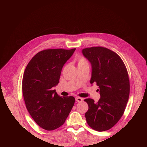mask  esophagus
Returning a JSON list of instances; mask_svg holds the SVG:
<instances>
[{
	"label": "esophagus",
	"mask_w": 147,
	"mask_h": 147,
	"mask_svg": "<svg viewBox=\"0 0 147 147\" xmlns=\"http://www.w3.org/2000/svg\"><path fill=\"white\" fill-rule=\"evenodd\" d=\"M75 100H76L78 102H81L83 100V99L81 98V97H76V98H75Z\"/></svg>",
	"instance_id": "1"
}]
</instances>
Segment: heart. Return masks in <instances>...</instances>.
Here are the masks:
<instances>
[{
  "instance_id": "1",
  "label": "heart",
  "mask_w": 147,
  "mask_h": 147,
  "mask_svg": "<svg viewBox=\"0 0 147 147\" xmlns=\"http://www.w3.org/2000/svg\"><path fill=\"white\" fill-rule=\"evenodd\" d=\"M83 64H88V61L85 59L83 58V57H81V58H80L79 60H78V65H83Z\"/></svg>"
}]
</instances>
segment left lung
Returning <instances> with one entry per match:
<instances>
[{
    "label": "left lung",
    "instance_id": "obj_1",
    "mask_svg": "<svg viewBox=\"0 0 147 147\" xmlns=\"http://www.w3.org/2000/svg\"><path fill=\"white\" fill-rule=\"evenodd\" d=\"M82 53L91 65L90 83L97 84L100 95L97 102L84 99L89 107L85 113L87 123L97 131L109 130L121 118L128 101L130 85L126 66L108 48H84Z\"/></svg>",
    "mask_w": 147,
    "mask_h": 147
}]
</instances>
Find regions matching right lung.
Here are the masks:
<instances>
[{
  "mask_svg": "<svg viewBox=\"0 0 147 147\" xmlns=\"http://www.w3.org/2000/svg\"><path fill=\"white\" fill-rule=\"evenodd\" d=\"M75 50L40 51L24 70L22 90L26 108L35 123L45 130L63 125L74 105L73 96L60 97L53 88L59 83L62 69Z\"/></svg>",
  "mask_w": 147,
  "mask_h": 147,
  "instance_id": "obj_1",
  "label": "right lung"
}]
</instances>
